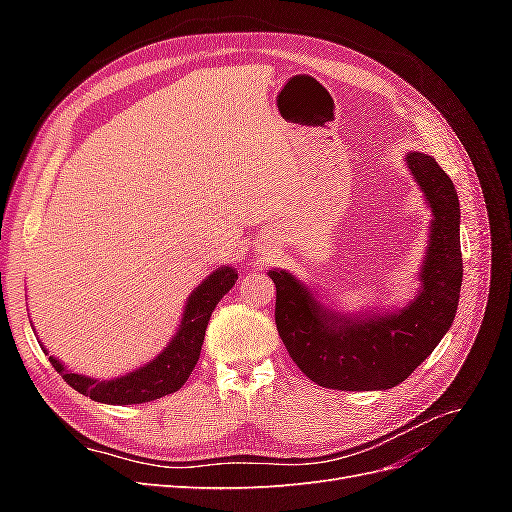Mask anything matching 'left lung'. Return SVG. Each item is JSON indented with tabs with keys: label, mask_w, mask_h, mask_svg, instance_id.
<instances>
[{
	"label": "left lung",
	"mask_w": 512,
	"mask_h": 512,
	"mask_svg": "<svg viewBox=\"0 0 512 512\" xmlns=\"http://www.w3.org/2000/svg\"><path fill=\"white\" fill-rule=\"evenodd\" d=\"M408 166L429 200L433 222L423 288L406 309L389 316L337 318L297 277L269 271L277 290V333L303 374L327 389H393L427 359L453 324L463 277L457 190L427 153H408Z\"/></svg>",
	"instance_id": "1"
}]
</instances>
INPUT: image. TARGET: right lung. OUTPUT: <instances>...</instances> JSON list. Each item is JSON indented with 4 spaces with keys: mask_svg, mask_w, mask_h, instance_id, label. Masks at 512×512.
<instances>
[{
    "mask_svg": "<svg viewBox=\"0 0 512 512\" xmlns=\"http://www.w3.org/2000/svg\"><path fill=\"white\" fill-rule=\"evenodd\" d=\"M235 282L237 273L230 267H222L211 273L207 280L192 292L173 342H170L164 348V352L156 356L149 365L132 371L128 376L100 382L79 374H68L64 365L53 359V356H49V361L74 391H79L94 401H102V404H143V401H153L168 393H175L177 389H181L183 382L190 378L192 369L196 367L211 312L215 305L220 303L224 294L235 286Z\"/></svg>",
    "mask_w": 512,
    "mask_h": 512,
    "instance_id": "obj_1",
    "label": "right lung"
}]
</instances>
